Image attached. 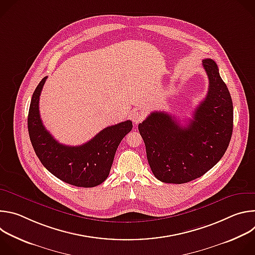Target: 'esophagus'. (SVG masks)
I'll return each instance as SVG.
<instances>
[{
    "label": "esophagus",
    "mask_w": 255,
    "mask_h": 255,
    "mask_svg": "<svg viewBox=\"0 0 255 255\" xmlns=\"http://www.w3.org/2000/svg\"><path fill=\"white\" fill-rule=\"evenodd\" d=\"M144 118V114L141 111H135L131 114V119L135 124L140 123Z\"/></svg>",
    "instance_id": "obj_1"
}]
</instances>
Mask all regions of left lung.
<instances>
[{
  "mask_svg": "<svg viewBox=\"0 0 255 255\" xmlns=\"http://www.w3.org/2000/svg\"><path fill=\"white\" fill-rule=\"evenodd\" d=\"M209 79L206 98L187 127L165 112H152L138 125L154 176L185 184L210 170L224 155L233 131V103L216 62L203 59Z\"/></svg>",
  "mask_w": 255,
  "mask_h": 255,
  "instance_id": "obj_1",
  "label": "left lung"
}]
</instances>
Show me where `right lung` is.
<instances>
[{"instance_id": "1", "label": "right lung", "mask_w": 255, "mask_h": 255, "mask_svg": "<svg viewBox=\"0 0 255 255\" xmlns=\"http://www.w3.org/2000/svg\"><path fill=\"white\" fill-rule=\"evenodd\" d=\"M47 77L35 89L29 108L28 132L32 146L44 167L66 184L93 188L110 173L120 142L132 129L127 120L109 126L80 146H67L56 141L42 124L39 97Z\"/></svg>"}]
</instances>
